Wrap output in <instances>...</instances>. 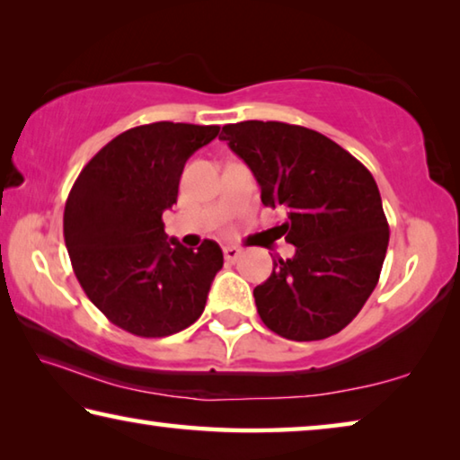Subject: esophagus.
I'll return each mask as SVG.
<instances>
[{
    "label": "esophagus",
    "instance_id": "esophagus-1",
    "mask_svg": "<svg viewBox=\"0 0 460 460\" xmlns=\"http://www.w3.org/2000/svg\"><path fill=\"white\" fill-rule=\"evenodd\" d=\"M223 255L227 261H237V258L241 255V249L235 245H227V247H223Z\"/></svg>",
    "mask_w": 460,
    "mask_h": 460
}]
</instances>
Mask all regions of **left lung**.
<instances>
[{"label": "left lung", "mask_w": 460, "mask_h": 460, "mask_svg": "<svg viewBox=\"0 0 460 460\" xmlns=\"http://www.w3.org/2000/svg\"><path fill=\"white\" fill-rule=\"evenodd\" d=\"M223 136L261 189L266 207H284L279 237L296 247L255 286L270 331L321 341L359 314L384 266L389 225L376 181L359 160L314 129L282 121H241Z\"/></svg>", "instance_id": "left-lung-1"}]
</instances>
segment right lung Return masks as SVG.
I'll list each match as a JSON object with an SVG mask.
<instances>
[{
	"mask_svg": "<svg viewBox=\"0 0 460 460\" xmlns=\"http://www.w3.org/2000/svg\"><path fill=\"white\" fill-rule=\"evenodd\" d=\"M219 126L158 121L113 137L81 170L65 207V243L84 294L136 337L181 332L202 314L221 247L168 239L162 213L178 199L186 160Z\"/></svg>",
	"mask_w": 460,
	"mask_h": 460,
	"instance_id": "obj_1",
	"label": "right lung"
}]
</instances>
